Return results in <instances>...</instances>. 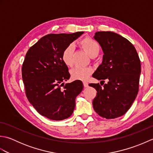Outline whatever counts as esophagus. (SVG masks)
<instances>
[{"label":"esophagus","instance_id":"34e87169","mask_svg":"<svg viewBox=\"0 0 153 153\" xmlns=\"http://www.w3.org/2000/svg\"><path fill=\"white\" fill-rule=\"evenodd\" d=\"M83 86L84 87H88V83H87V82H83Z\"/></svg>","mask_w":153,"mask_h":153}]
</instances>
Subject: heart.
<instances>
[{"label": "heart", "instance_id": "heart-1", "mask_svg": "<svg viewBox=\"0 0 153 153\" xmlns=\"http://www.w3.org/2000/svg\"><path fill=\"white\" fill-rule=\"evenodd\" d=\"M79 45L91 57H95L99 53L100 47L99 45L91 39L85 38L79 42ZM74 47L68 45L64 48L62 53V60L63 62L68 67H71L74 65L73 54ZM93 72V68L91 67L76 66L70 71L71 78L76 80H85Z\"/></svg>", "mask_w": 153, "mask_h": 153}]
</instances>
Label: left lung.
<instances>
[{
	"instance_id": "1",
	"label": "left lung",
	"mask_w": 153,
	"mask_h": 153,
	"mask_svg": "<svg viewBox=\"0 0 153 153\" xmlns=\"http://www.w3.org/2000/svg\"><path fill=\"white\" fill-rule=\"evenodd\" d=\"M94 39L103 51L102 64L93 77L107 84L89 83L97 90L93 108L102 118H118L130 108L139 91L141 62L130 42L112 31H97Z\"/></svg>"
}]
</instances>
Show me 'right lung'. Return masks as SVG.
Here are the masks:
<instances>
[{"label":"right lung","mask_w":153,"mask_h":153,"mask_svg":"<svg viewBox=\"0 0 153 153\" xmlns=\"http://www.w3.org/2000/svg\"><path fill=\"white\" fill-rule=\"evenodd\" d=\"M83 33L47 35L25 55L22 74L26 97L41 115L50 120L59 121L69 118L76 106V97L83 89L80 81L64 85L70 74L62 60L64 48Z\"/></svg>","instance_id":"obj_1"}]
</instances>
